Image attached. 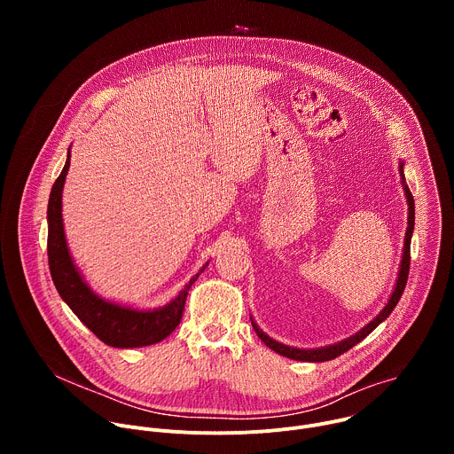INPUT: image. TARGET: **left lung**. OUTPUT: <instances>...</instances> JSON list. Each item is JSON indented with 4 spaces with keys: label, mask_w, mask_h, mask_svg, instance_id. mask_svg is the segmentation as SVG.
Instances as JSON below:
<instances>
[{
    "label": "left lung",
    "mask_w": 454,
    "mask_h": 454,
    "mask_svg": "<svg viewBox=\"0 0 454 454\" xmlns=\"http://www.w3.org/2000/svg\"><path fill=\"white\" fill-rule=\"evenodd\" d=\"M401 172H403V165H401ZM404 177V176H403ZM404 183V192H406V198H408V207H410V215H408V230H406V239H404V253H403V262H401V271H399V280H397V286H395V291L390 298V301H387V305L379 312V316L370 321L368 325L364 329H361L356 336H350L348 340L338 343V345H333V347H327V348H316V350H300V348H293V347H287V345H282L271 338H268L261 329H258L254 325V321H251V325L256 333V336L261 338L271 350H275L277 354L280 356H286L289 359H296V361H312V363H321V361H331L341 354H345L347 350H350L352 347H356L359 341H363L380 321H384L387 316L392 314V310L395 309V305L399 303L403 293H404V287H406V282H408V275H410V262H411V253H410V247H411V233H413V226H415V201H413V196L411 192Z\"/></svg>",
    "instance_id": "left-lung-1"
}]
</instances>
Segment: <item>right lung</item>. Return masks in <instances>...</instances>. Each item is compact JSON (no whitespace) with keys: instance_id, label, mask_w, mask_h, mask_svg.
<instances>
[{"instance_id":"add662e5","label":"right lung","mask_w":454,"mask_h":454,"mask_svg":"<svg viewBox=\"0 0 454 454\" xmlns=\"http://www.w3.org/2000/svg\"><path fill=\"white\" fill-rule=\"evenodd\" d=\"M70 168V156L55 179L48 201V266L51 280L68 307L84 325L106 345L116 348H137L165 340L181 321L188 289L198 280L193 277L174 301L158 310L125 309L98 298L75 270L64 239L60 198Z\"/></svg>"}]
</instances>
